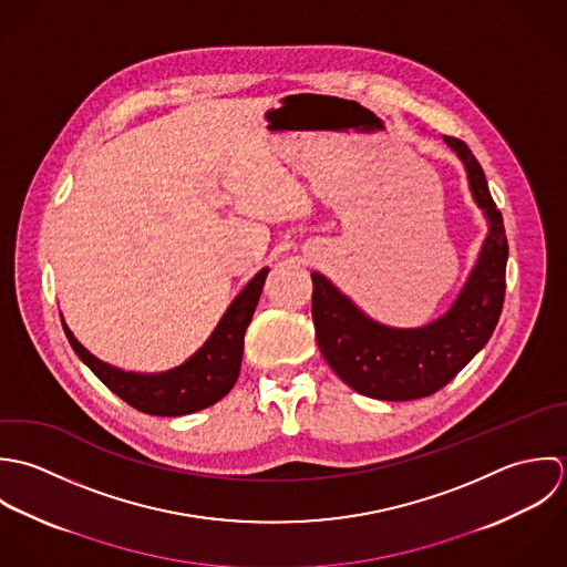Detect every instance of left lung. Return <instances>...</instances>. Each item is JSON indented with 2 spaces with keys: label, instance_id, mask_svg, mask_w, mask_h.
Segmentation results:
<instances>
[{
  "label": "left lung",
  "instance_id": "left-lung-1",
  "mask_svg": "<svg viewBox=\"0 0 567 567\" xmlns=\"http://www.w3.org/2000/svg\"><path fill=\"white\" fill-rule=\"evenodd\" d=\"M445 142L464 162L471 193L491 229L468 282L441 320L423 329L381 327L324 276L311 274L318 346L341 381L370 399L412 401L445 388L491 340L504 307L508 240L502 213L471 148L452 135Z\"/></svg>",
  "mask_w": 567,
  "mask_h": 567
}]
</instances>
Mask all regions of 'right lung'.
Listing matches in <instances>:
<instances>
[{"label":"right lung","instance_id":"obj_1","mask_svg":"<svg viewBox=\"0 0 567 567\" xmlns=\"http://www.w3.org/2000/svg\"><path fill=\"white\" fill-rule=\"evenodd\" d=\"M267 271L269 269H260L236 296L204 348L186 363L164 374H133L112 368L87 352L65 324L63 329L74 352L131 408L153 416L193 414L215 405L234 388L243 359V338L258 305Z\"/></svg>","mask_w":567,"mask_h":567}]
</instances>
